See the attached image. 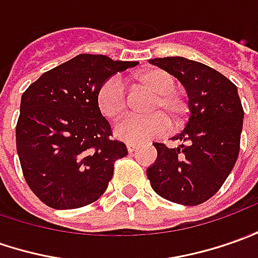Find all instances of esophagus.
Instances as JSON below:
<instances>
[{"instance_id":"1","label":"esophagus","mask_w":258,"mask_h":258,"mask_svg":"<svg viewBox=\"0 0 258 258\" xmlns=\"http://www.w3.org/2000/svg\"><path fill=\"white\" fill-rule=\"evenodd\" d=\"M138 148V145L134 143H128L127 144V150H128V152H134Z\"/></svg>"}]
</instances>
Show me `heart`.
I'll use <instances>...</instances> for the list:
<instances>
[{
    "mask_svg": "<svg viewBox=\"0 0 258 258\" xmlns=\"http://www.w3.org/2000/svg\"><path fill=\"white\" fill-rule=\"evenodd\" d=\"M138 85L154 93L147 107L152 113L145 117H131L115 127V136L127 143H145L154 137L165 134L172 122L178 125L188 113L186 99L176 92V82L172 75L162 69H148L137 76ZM100 113L111 121L120 120L127 113L128 100L121 78L113 76L100 86L96 96Z\"/></svg>",
    "mask_w": 258,
    "mask_h": 258,
    "instance_id": "b5f03b06",
    "label": "heart"
}]
</instances>
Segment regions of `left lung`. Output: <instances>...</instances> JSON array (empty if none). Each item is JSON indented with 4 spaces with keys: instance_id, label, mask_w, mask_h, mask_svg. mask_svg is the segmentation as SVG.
Instances as JSON below:
<instances>
[{
    "instance_id": "8db88e82",
    "label": "left lung",
    "mask_w": 258,
    "mask_h": 258,
    "mask_svg": "<svg viewBox=\"0 0 258 258\" xmlns=\"http://www.w3.org/2000/svg\"><path fill=\"white\" fill-rule=\"evenodd\" d=\"M150 63L185 86L189 117L172 138L183 143L178 148L154 143L158 157L147 176L166 201L201 205L222 188L239 157L244 111L237 87L217 70L186 57H157Z\"/></svg>"
}]
</instances>
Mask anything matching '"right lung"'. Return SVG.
<instances>
[{"mask_svg":"<svg viewBox=\"0 0 258 258\" xmlns=\"http://www.w3.org/2000/svg\"><path fill=\"white\" fill-rule=\"evenodd\" d=\"M137 62L104 55L75 56L43 73L21 99L17 152L28 186L53 209L96 202L128 151L113 140L96 96L110 76Z\"/></svg>","mask_w":258,"mask_h":258,"instance_id":"obj_1","label":"right lung"}]
</instances>
